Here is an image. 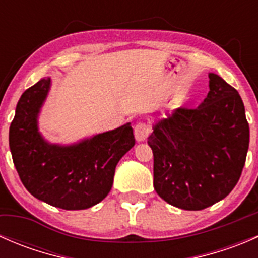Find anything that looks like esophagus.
Listing matches in <instances>:
<instances>
[{
	"instance_id": "34e87169",
	"label": "esophagus",
	"mask_w": 258,
	"mask_h": 258,
	"mask_svg": "<svg viewBox=\"0 0 258 258\" xmlns=\"http://www.w3.org/2000/svg\"><path fill=\"white\" fill-rule=\"evenodd\" d=\"M150 131L151 128L147 123H145V122H140V123H137L136 126H135V137H136V141L137 142L145 141V140L148 137V135H150Z\"/></svg>"
}]
</instances>
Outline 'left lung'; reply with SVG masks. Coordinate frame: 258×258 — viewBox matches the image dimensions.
Here are the masks:
<instances>
[{"mask_svg": "<svg viewBox=\"0 0 258 258\" xmlns=\"http://www.w3.org/2000/svg\"><path fill=\"white\" fill-rule=\"evenodd\" d=\"M209 79L204 102L156 121L147 141L153 152L156 192L187 211L212 206L232 191L249 144L241 96L218 75L209 74Z\"/></svg>", "mask_w": 258, "mask_h": 258, "instance_id": "left-lung-1", "label": "left lung"}]
</instances>
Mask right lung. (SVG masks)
<instances>
[{
	"mask_svg": "<svg viewBox=\"0 0 258 258\" xmlns=\"http://www.w3.org/2000/svg\"><path fill=\"white\" fill-rule=\"evenodd\" d=\"M51 77L26 90L10 126V150L23 186L40 201L62 210H86L112 188L118 161L135 146L131 123L72 145L51 144L38 130V116Z\"/></svg>",
	"mask_w": 258,
	"mask_h": 258,
	"instance_id": "obj_1",
	"label": "right lung"
}]
</instances>
